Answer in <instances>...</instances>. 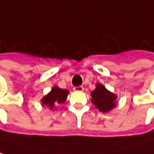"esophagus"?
I'll return each instance as SVG.
<instances>
[{
  "instance_id": "34e87169",
  "label": "esophagus",
  "mask_w": 154,
  "mask_h": 154,
  "mask_svg": "<svg viewBox=\"0 0 154 154\" xmlns=\"http://www.w3.org/2000/svg\"><path fill=\"white\" fill-rule=\"evenodd\" d=\"M74 91H84V87L83 86H76V87H74Z\"/></svg>"
}]
</instances>
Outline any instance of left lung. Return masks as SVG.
Here are the masks:
<instances>
[{
    "label": "left lung",
    "instance_id": "1",
    "mask_svg": "<svg viewBox=\"0 0 154 154\" xmlns=\"http://www.w3.org/2000/svg\"><path fill=\"white\" fill-rule=\"evenodd\" d=\"M92 104L103 113L109 112L116 106V95L106 89L100 84L96 85V89L91 92Z\"/></svg>",
    "mask_w": 154,
    "mask_h": 154
}]
</instances>
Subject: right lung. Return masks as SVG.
<instances>
[{
  "label": "right lung",
  "mask_w": 154,
  "mask_h": 154,
  "mask_svg": "<svg viewBox=\"0 0 154 154\" xmlns=\"http://www.w3.org/2000/svg\"><path fill=\"white\" fill-rule=\"evenodd\" d=\"M69 91L61 89L58 86H54L52 88L51 91L46 96H44L41 100V104L43 106H47L52 110L54 106L58 104H62L66 101L68 97Z\"/></svg>",
  "instance_id": "obj_1"
}]
</instances>
